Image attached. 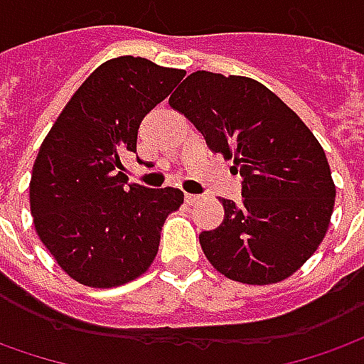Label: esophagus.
I'll return each instance as SVG.
<instances>
[{"instance_id":"1","label":"esophagus","mask_w":364,"mask_h":364,"mask_svg":"<svg viewBox=\"0 0 364 364\" xmlns=\"http://www.w3.org/2000/svg\"><path fill=\"white\" fill-rule=\"evenodd\" d=\"M199 199H201L199 195H191V193H187V195H185V201H187V205H195Z\"/></svg>"}]
</instances>
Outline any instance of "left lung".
I'll use <instances>...</instances> for the list:
<instances>
[{"instance_id": "8db88e82", "label": "left lung", "mask_w": 364, "mask_h": 364, "mask_svg": "<svg viewBox=\"0 0 364 364\" xmlns=\"http://www.w3.org/2000/svg\"><path fill=\"white\" fill-rule=\"evenodd\" d=\"M209 149L235 157L241 203L199 243L211 265L247 285L293 275L327 233L335 183L315 135L271 89L251 77L195 71L169 97Z\"/></svg>"}]
</instances>
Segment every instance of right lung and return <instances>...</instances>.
<instances>
[{
    "mask_svg": "<svg viewBox=\"0 0 364 364\" xmlns=\"http://www.w3.org/2000/svg\"><path fill=\"white\" fill-rule=\"evenodd\" d=\"M185 77L145 58L101 63L69 99L33 163L29 203L37 235L81 285L109 289L153 263L183 191L127 185L119 155L137 151L143 117Z\"/></svg>",
    "mask_w": 364,
    "mask_h": 364,
    "instance_id": "1",
    "label": "right lung"
}]
</instances>
